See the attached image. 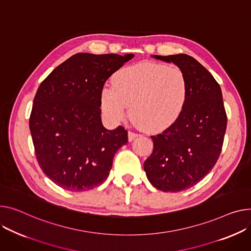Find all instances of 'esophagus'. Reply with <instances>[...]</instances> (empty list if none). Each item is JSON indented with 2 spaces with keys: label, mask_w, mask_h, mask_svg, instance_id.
<instances>
[{
  "label": "esophagus",
  "mask_w": 251,
  "mask_h": 251,
  "mask_svg": "<svg viewBox=\"0 0 251 251\" xmlns=\"http://www.w3.org/2000/svg\"><path fill=\"white\" fill-rule=\"evenodd\" d=\"M137 136H138V134H137V133H135V132H133V131H129L128 132V139H129V141H132L133 139H135Z\"/></svg>",
  "instance_id": "esophagus-1"
}]
</instances>
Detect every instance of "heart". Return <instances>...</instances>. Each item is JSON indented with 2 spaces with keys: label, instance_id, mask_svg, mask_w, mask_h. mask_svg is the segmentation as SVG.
Instances as JSON below:
<instances>
[{
  "label": "heart",
  "instance_id": "1",
  "mask_svg": "<svg viewBox=\"0 0 251 251\" xmlns=\"http://www.w3.org/2000/svg\"><path fill=\"white\" fill-rule=\"evenodd\" d=\"M113 87H104L101 105L113 121H121L130 107L131 118L148 132L171 127L181 115L189 97V80L177 66L140 62L117 72Z\"/></svg>",
  "mask_w": 251,
  "mask_h": 251
}]
</instances>
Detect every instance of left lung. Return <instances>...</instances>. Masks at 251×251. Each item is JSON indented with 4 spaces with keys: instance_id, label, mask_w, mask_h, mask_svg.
Listing matches in <instances>:
<instances>
[{
    "instance_id": "left-lung-1",
    "label": "left lung",
    "mask_w": 251,
    "mask_h": 251,
    "mask_svg": "<svg viewBox=\"0 0 251 251\" xmlns=\"http://www.w3.org/2000/svg\"><path fill=\"white\" fill-rule=\"evenodd\" d=\"M153 57L174 62L189 80L185 109L171 127L151 136L153 151L144 161L153 187L177 193L197 185L214 168L222 150L227 115L219 83L198 60L182 53Z\"/></svg>"
}]
</instances>
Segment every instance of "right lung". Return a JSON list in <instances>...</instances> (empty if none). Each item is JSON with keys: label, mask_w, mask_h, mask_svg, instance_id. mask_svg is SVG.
I'll use <instances>...</instances> for the list:
<instances>
[{"label": "right lung", "mask_w": 251, "mask_h": 251, "mask_svg": "<svg viewBox=\"0 0 251 251\" xmlns=\"http://www.w3.org/2000/svg\"><path fill=\"white\" fill-rule=\"evenodd\" d=\"M133 57L76 53L40 83L29 128L40 169L58 187L88 191L108 177L116 151L128 142V132L123 126H103L101 92Z\"/></svg>", "instance_id": "add662e5"}]
</instances>
